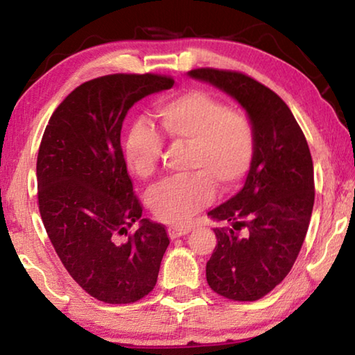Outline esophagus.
<instances>
[{
	"label": "esophagus",
	"mask_w": 355,
	"mask_h": 355,
	"mask_svg": "<svg viewBox=\"0 0 355 355\" xmlns=\"http://www.w3.org/2000/svg\"><path fill=\"white\" fill-rule=\"evenodd\" d=\"M191 230H192V225H171L169 228H167L171 239H175V238H180V236L188 235Z\"/></svg>",
	"instance_id": "obj_1"
}]
</instances>
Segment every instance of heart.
<instances>
[{
  "label": "heart",
  "instance_id": "heart-1",
  "mask_svg": "<svg viewBox=\"0 0 355 355\" xmlns=\"http://www.w3.org/2000/svg\"><path fill=\"white\" fill-rule=\"evenodd\" d=\"M155 122L172 144H189L188 175L167 178L148 192V205L159 220L184 224L213 200L216 184L233 191L249 175L257 136L248 114L202 91L164 98L153 110ZM164 141L146 120L136 122L123 144V158L137 178L158 169Z\"/></svg>",
  "mask_w": 355,
  "mask_h": 355
}]
</instances>
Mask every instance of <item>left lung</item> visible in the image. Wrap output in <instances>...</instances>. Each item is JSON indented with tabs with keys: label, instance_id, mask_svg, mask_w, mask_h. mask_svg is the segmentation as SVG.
<instances>
[{
	"label": "left lung",
	"instance_id": "8db88e82",
	"mask_svg": "<svg viewBox=\"0 0 355 355\" xmlns=\"http://www.w3.org/2000/svg\"><path fill=\"white\" fill-rule=\"evenodd\" d=\"M248 111L257 136L255 159L244 188L211 209L218 244L207 263V282L219 296L252 302L274 290L307 235L315 203L313 161L307 139L286 103L271 89L235 70L194 69Z\"/></svg>",
	"mask_w": 355,
	"mask_h": 355
}]
</instances>
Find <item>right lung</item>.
<instances>
[{"mask_svg":"<svg viewBox=\"0 0 355 355\" xmlns=\"http://www.w3.org/2000/svg\"><path fill=\"white\" fill-rule=\"evenodd\" d=\"M156 73L94 78L56 107L37 155V203L46 235L73 280L106 304L153 290L169 245L166 227L142 219L120 131L131 106L173 86ZM139 220L136 232L129 228Z\"/></svg>","mask_w":355,"mask_h":355,"instance_id":"right-lung-1","label":"right lung"}]
</instances>
